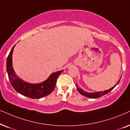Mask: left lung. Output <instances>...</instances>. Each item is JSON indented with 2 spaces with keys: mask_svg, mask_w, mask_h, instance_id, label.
Masks as SVG:
<instances>
[{
  "mask_svg": "<svg viewBox=\"0 0 130 130\" xmlns=\"http://www.w3.org/2000/svg\"><path fill=\"white\" fill-rule=\"evenodd\" d=\"M121 78H120V79H121ZM120 79H119L118 81V82L117 84H116L115 85L111 88L109 89V90H105V91H104L95 92H88L87 91H84L82 88H79L78 86L77 85V84H76V88H77V90L78 91V92H79L80 94H82V95L85 96V97H87L88 98L96 99V98H99V97H102L103 95H105V94H107V93H109V92L111 91H112L113 89L116 86H117L118 84H119V81H120Z\"/></svg>",
  "mask_w": 130,
  "mask_h": 130,
  "instance_id": "1",
  "label": "left lung"
}]
</instances>
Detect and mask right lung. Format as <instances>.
Returning a JSON list of instances; mask_svg holds the SVG:
<instances>
[{
	"instance_id": "right-lung-1",
	"label": "right lung",
	"mask_w": 130,
	"mask_h": 130,
	"mask_svg": "<svg viewBox=\"0 0 130 130\" xmlns=\"http://www.w3.org/2000/svg\"><path fill=\"white\" fill-rule=\"evenodd\" d=\"M15 46L12 48L6 61L8 77L13 89L20 94L31 99H41L51 93L54 90L58 76L63 70L51 73L46 80L40 83L30 84L25 82L16 75L13 69L12 54Z\"/></svg>"
}]
</instances>
